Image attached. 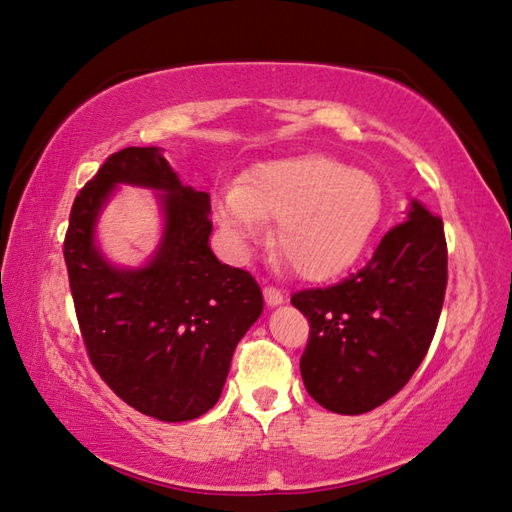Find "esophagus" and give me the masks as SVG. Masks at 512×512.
Here are the masks:
<instances>
[{
    "label": "esophagus",
    "mask_w": 512,
    "mask_h": 512,
    "mask_svg": "<svg viewBox=\"0 0 512 512\" xmlns=\"http://www.w3.org/2000/svg\"><path fill=\"white\" fill-rule=\"evenodd\" d=\"M264 300H266V305L268 307H280L282 302H284V296L277 289H273V287H266L264 289Z\"/></svg>",
    "instance_id": "obj_1"
}]
</instances>
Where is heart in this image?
Listing matches in <instances>:
<instances>
[{
    "label": "heart",
    "mask_w": 512,
    "mask_h": 512,
    "mask_svg": "<svg viewBox=\"0 0 512 512\" xmlns=\"http://www.w3.org/2000/svg\"><path fill=\"white\" fill-rule=\"evenodd\" d=\"M384 212L368 171L323 153L262 162L214 198L212 216L232 255H246L275 221L273 255L307 282H325L357 262Z\"/></svg>",
    "instance_id": "heart-1"
}]
</instances>
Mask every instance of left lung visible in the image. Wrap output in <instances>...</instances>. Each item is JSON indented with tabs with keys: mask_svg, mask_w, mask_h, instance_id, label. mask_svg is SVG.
Wrapping results in <instances>:
<instances>
[{
	"mask_svg": "<svg viewBox=\"0 0 512 512\" xmlns=\"http://www.w3.org/2000/svg\"><path fill=\"white\" fill-rule=\"evenodd\" d=\"M445 287L443 221L413 198L406 221L386 232L359 273L291 298L311 325L300 359L307 393L343 415L391 400L429 350Z\"/></svg>",
	"mask_w": 512,
	"mask_h": 512,
	"instance_id": "8db88e82",
	"label": "left lung"
}]
</instances>
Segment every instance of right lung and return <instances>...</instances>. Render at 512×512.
<instances>
[{
    "mask_svg": "<svg viewBox=\"0 0 512 512\" xmlns=\"http://www.w3.org/2000/svg\"><path fill=\"white\" fill-rule=\"evenodd\" d=\"M121 184L151 188L163 216L159 246L140 267L115 265L98 244ZM210 235V196L185 185L158 146L112 153L69 214L65 264L85 348L121 400L162 422L212 409L264 309L253 275L221 264Z\"/></svg>",
    "mask_w": 512,
    "mask_h": 512,
    "instance_id": "add662e5",
    "label": "right lung"
}]
</instances>
